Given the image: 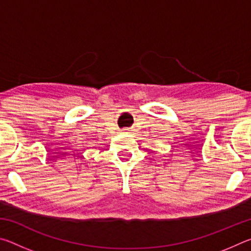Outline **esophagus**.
Listing matches in <instances>:
<instances>
[{"instance_id":"1","label":"esophagus","mask_w":251,"mask_h":251,"mask_svg":"<svg viewBox=\"0 0 251 251\" xmlns=\"http://www.w3.org/2000/svg\"><path fill=\"white\" fill-rule=\"evenodd\" d=\"M124 130H127V129H124Z\"/></svg>"}]
</instances>
